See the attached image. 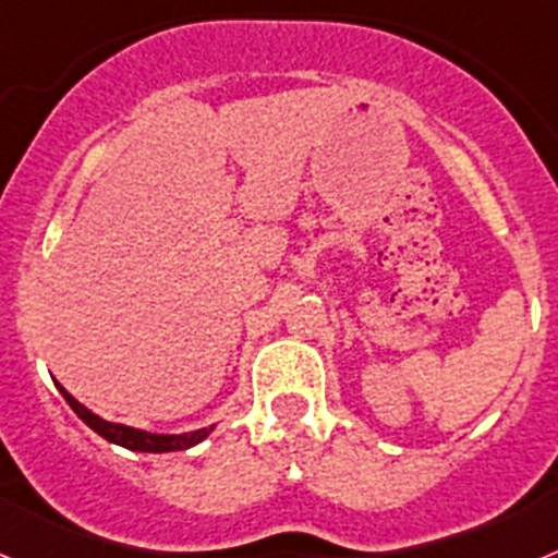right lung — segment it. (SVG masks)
<instances>
[{
    "instance_id": "1",
    "label": "right lung",
    "mask_w": 558,
    "mask_h": 558,
    "mask_svg": "<svg viewBox=\"0 0 558 558\" xmlns=\"http://www.w3.org/2000/svg\"><path fill=\"white\" fill-rule=\"evenodd\" d=\"M61 397L66 399L69 408L77 413V416L86 422L97 436H102L106 441L111 445H120L125 450L133 452H179V450H190V447L201 445L206 436L218 425H209V427H198V430H190V433H150V430H140V427H128V425H117V422H108V418L97 416L95 411H88L86 405H81L61 383H56Z\"/></svg>"
}]
</instances>
